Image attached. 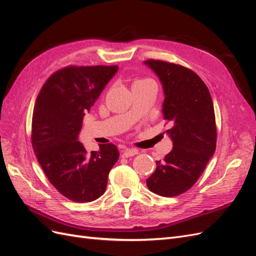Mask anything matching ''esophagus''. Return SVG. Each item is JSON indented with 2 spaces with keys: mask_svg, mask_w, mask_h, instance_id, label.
<instances>
[{
  "mask_svg": "<svg viewBox=\"0 0 256 256\" xmlns=\"http://www.w3.org/2000/svg\"><path fill=\"white\" fill-rule=\"evenodd\" d=\"M138 154V150H134V148H125L122 150V157L125 158H128V157H131V156H136V154Z\"/></svg>",
  "mask_w": 256,
  "mask_h": 256,
  "instance_id": "1",
  "label": "esophagus"
}]
</instances>
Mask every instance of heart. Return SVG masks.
<instances>
[{"mask_svg":"<svg viewBox=\"0 0 256 256\" xmlns=\"http://www.w3.org/2000/svg\"><path fill=\"white\" fill-rule=\"evenodd\" d=\"M145 81H150L148 79H142V80H138V81H136L134 83H141V82H145Z\"/></svg>","mask_w":256,"mask_h":256,"instance_id":"obj_1","label":"heart"}]
</instances>
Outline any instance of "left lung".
Masks as SVG:
<instances>
[{
	"label": "left lung",
	"instance_id": "1",
	"mask_svg": "<svg viewBox=\"0 0 256 256\" xmlns=\"http://www.w3.org/2000/svg\"><path fill=\"white\" fill-rule=\"evenodd\" d=\"M144 64L157 74L164 88V118L172 122L166 134L173 150L146 180L148 189L172 198L189 190L214 156L216 128L214 104L206 84L190 69L164 60Z\"/></svg>",
	"mask_w": 256,
	"mask_h": 256
}]
</instances>
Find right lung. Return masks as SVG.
<instances>
[{
  "instance_id": "right-lung-1",
  "label": "right lung",
  "mask_w": 256,
  "mask_h": 256,
  "mask_svg": "<svg viewBox=\"0 0 256 256\" xmlns=\"http://www.w3.org/2000/svg\"><path fill=\"white\" fill-rule=\"evenodd\" d=\"M118 66H68L54 72L37 96L32 144L49 182L60 194L78 203L102 196L120 152L114 144L88 152L79 132L90 110Z\"/></svg>"
}]
</instances>
